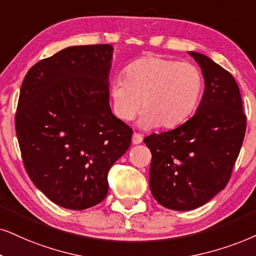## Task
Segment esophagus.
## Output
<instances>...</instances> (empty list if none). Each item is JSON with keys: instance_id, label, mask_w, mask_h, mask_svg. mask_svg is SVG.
Segmentation results:
<instances>
[{"instance_id": "1", "label": "esophagus", "mask_w": 256, "mask_h": 256, "mask_svg": "<svg viewBox=\"0 0 256 256\" xmlns=\"http://www.w3.org/2000/svg\"><path fill=\"white\" fill-rule=\"evenodd\" d=\"M142 142H143V136L139 134H132V143H134V145L140 144Z\"/></svg>"}]
</instances>
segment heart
Returning <instances> with one entry per match:
<instances>
[{"label":"heart","instance_id":"obj_1","mask_svg":"<svg viewBox=\"0 0 256 256\" xmlns=\"http://www.w3.org/2000/svg\"><path fill=\"white\" fill-rule=\"evenodd\" d=\"M202 90L203 76L195 64L148 56L128 64L110 94L120 120H134L142 108V128H172L192 114Z\"/></svg>","mask_w":256,"mask_h":256}]
</instances>
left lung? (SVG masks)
Masks as SVG:
<instances>
[{
    "instance_id": "obj_1",
    "label": "left lung",
    "mask_w": 256,
    "mask_h": 256,
    "mask_svg": "<svg viewBox=\"0 0 256 256\" xmlns=\"http://www.w3.org/2000/svg\"><path fill=\"white\" fill-rule=\"evenodd\" d=\"M189 56L204 78L195 114L174 130L144 139L152 154V195L178 212L198 208L224 189L246 132L240 90L232 74L204 54Z\"/></svg>"
}]
</instances>
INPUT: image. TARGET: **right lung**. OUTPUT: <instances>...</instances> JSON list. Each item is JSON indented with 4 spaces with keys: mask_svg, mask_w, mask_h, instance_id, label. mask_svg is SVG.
<instances>
[{
    "mask_svg": "<svg viewBox=\"0 0 256 256\" xmlns=\"http://www.w3.org/2000/svg\"><path fill=\"white\" fill-rule=\"evenodd\" d=\"M111 44L73 46L38 61L22 82L15 128L35 186L72 210L98 204L108 172L128 151L132 130L113 114Z\"/></svg>",
    "mask_w": 256,
    "mask_h": 256,
    "instance_id": "obj_1",
    "label": "right lung"
}]
</instances>
